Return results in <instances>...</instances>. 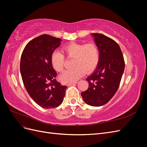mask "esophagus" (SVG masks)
I'll use <instances>...</instances> for the list:
<instances>
[{
  "label": "esophagus",
  "instance_id": "34e87169",
  "mask_svg": "<svg viewBox=\"0 0 147 147\" xmlns=\"http://www.w3.org/2000/svg\"><path fill=\"white\" fill-rule=\"evenodd\" d=\"M78 82H74V83H67V86H70V85H72V84H77Z\"/></svg>",
  "mask_w": 147,
  "mask_h": 147
}]
</instances>
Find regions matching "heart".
<instances>
[{"label":"heart","instance_id":"obj_1","mask_svg":"<svg viewBox=\"0 0 147 147\" xmlns=\"http://www.w3.org/2000/svg\"><path fill=\"white\" fill-rule=\"evenodd\" d=\"M63 52L67 58H74L73 65L75 68L65 71L60 76L61 81L65 83L77 82L86 72H93L99 64V50L94 43H70L63 47ZM64 55L58 51H55L51 55L52 67L58 72H63L64 69Z\"/></svg>","mask_w":147,"mask_h":147}]
</instances>
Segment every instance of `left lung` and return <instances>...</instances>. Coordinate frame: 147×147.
I'll list each match as a JSON object with an SVG mask.
<instances>
[{
	"mask_svg": "<svg viewBox=\"0 0 147 147\" xmlns=\"http://www.w3.org/2000/svg\"><path fill=\"white\" fill-rule=\"evenodd\" d=\"M92 35L99 50V61L94 72L86 79L88 90L81 94L87 104L100 107L107 103L117 91L125 63L116 42L101 34Z\"/></svg>",
	"mask_w": 147,
	"mask_h": 147,
	"instance_id": "1",
	"label": "left lung"
}]
</instances>
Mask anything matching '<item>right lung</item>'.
Segmentation results:
<instances>
[{
	"instance_id": "1",
	"label": "right lung",
	"mask_w": 147,
	"mask_h": 147,
	"mask_svg": "<svg viewBox=\"0 0 147 147\" xmlns=\"http://www.w3.org/2000/svg\"><path fill=\"white\" fill-rule=\"evenodd\" d=\"M62 40L43 34L32 39L22 53L20 72L26 90L34 101L45 109L55 108L64 100L66 86L56 79L51 57Z\"/></svg>"
}]
</instances>
